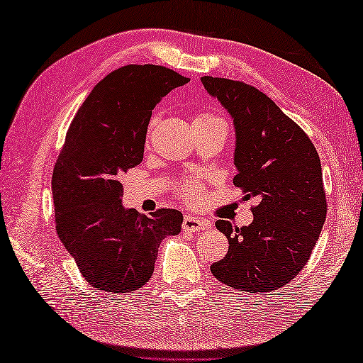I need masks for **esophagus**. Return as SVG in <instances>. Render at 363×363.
Instances as JSON below:
<instances>
[{
  "label": "esophagus",
  "instance_id": "esophagus-1",
  "mask_svg": "<svg viewBox=\"0 0 363 363\" xmlns=\"http://www.w3.org/2000/svg\"><path fill=\"white\" fill-rule=\"evenodd\" d=\"M207 228H211V223H207L206 220H199V218L194 217V215H187L182 223V229L191 230V233H198V230H203Z\"/></svg>",
  "mask_w": 363,
  "mask_h": 363
}]
</instances>
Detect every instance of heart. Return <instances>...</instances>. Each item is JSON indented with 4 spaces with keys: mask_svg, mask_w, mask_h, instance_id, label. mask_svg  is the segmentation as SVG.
I'll use <instances>...</instances> for the list:
<instances>
[{
    "mask_svg": "<svg viewBox=\"0 0 363 363\" xmlns=\"http://www.w3.org/2000/svg\"><path fill=\"white\" fill-rule=\"evenodd\" d=\"M194 129L195 130H212V129H221L226 133V121L221 118L220 115L212 113L209 111L198 112L194 118ZM179 194L190 203L198 201L199 195H201V184L195 181H186L179 186Z\"/></svg>",
    "mask_w": 363,
    "mask_h": 363,
    "instance_id": "heart-1",
    "label": "heart"
}]
</instances>
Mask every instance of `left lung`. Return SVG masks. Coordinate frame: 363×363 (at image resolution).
<instances>
[{
    "label": "left lung",
    "instance_id": "1",
    "mask_svg": "<svg viewBox=\"0 0 363 363\" xmlns=\"http://www.w3.org/2000/svg\"><path fill=\"white\" fill-rule=\"evenodd\" d=\"M201 82L234 123V186L259 201L250 226L234 229L226 220L215 221L229 250L211 272L242 291L281 289L307 264L326 220L318 152L304 130L256 87L212 76Z\"/></svg>",
    "mask_w": 363,
    "mask_h": 363
}]
</instances>
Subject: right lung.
I'll use <instances>...</instances> for the list:
<instances>
[{"instance_id": "1", "label": "right lung", "mask_w": 363, "mask_h": 363, "mask_svg": "<svg viewBox=\"0 0 363 363\" xmlns=\"http://www.w3.org/2000/svg\"><path fill=\"white\" fill-rule=\"evenodd\" d=\"M189 82L160 65H126L99 81L67 133L52 172L56 230L98 290L135 291L150 281L160 242L181 233L182 213L150 217L121 203L120 177L143 159L152 109Z\"/></svg>"}]
</instances>
